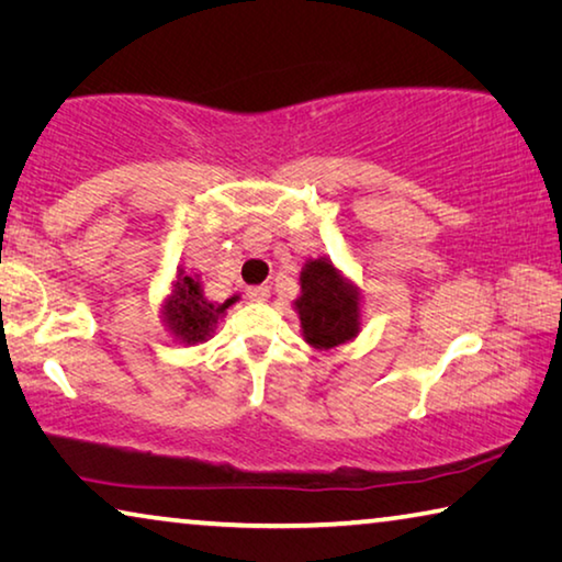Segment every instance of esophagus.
I'll use <instances>...</instances> for the list:
<instances>
[{
    "instance_id": "esophagus-1",
    "label": "esophagus",
    "mask_w": 562,
    "mask_h": 562,
    "mask_svg": "<svg viewBox=\"0 0 562 562\" xmlns=\"http://www.w3.org/2000/svg\"><path fill=\"white\" fill-rule=\"evenodd\" d=\"M245 294L252 302H268L270 300V288H268V284H255V288H247Z\"/></svg>"
}]
</instances>
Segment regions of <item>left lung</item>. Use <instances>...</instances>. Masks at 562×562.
I'll return each mask as SVG.
<instances>
[{
    "instance_id": "8db88e82",
    "label": "left lung",
    "mask_w": 562,
    "mask_h": 562,
    "mask_svg": "<svg viewBox=\"0 0 562 562\" xmlns=\"http://www.w3.org/2000/svg\"><path fill=\"white\" fill-rule=\"evenodd\" d=\"M300 312L304 339L317 349L345 345L359 331L357 290L339 278L327 260H312L300 274Z\"/></svg>"
}]
</instances>
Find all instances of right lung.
<instances>
[{"label":"right lung","mask_w":562,"mask_h":562,"mask_svg":"<svg viewBox=\"0 0 562 562\" xmlns=\"http://www.w3.org/2000/svg\"><path fill=\"white\" fill-rule=\"evenodd\" d=\"M227 304H231V300L225 304L207 302L203 297L198 278H190V274L180 272L176 290L166 304V319L170 329L176 331V337L188 341V345H195V341L211 337L217 319L225 315Z\"/></svg>","instance_id":"right-lung-1"}]
</instances>
